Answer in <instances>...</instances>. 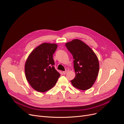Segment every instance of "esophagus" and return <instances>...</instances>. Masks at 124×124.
<instances>
[{
  "label": "esophagus",
  "instance_id": "esophagus-1",
  "mask_svg": "<svg viewBox=\"0 0 124 124\" xmlns=\"http://www.w3.org/2000/svg\"><path fill=\"white\" fill-rule=\"evenodd\" d=\"M69 69L68 68H67V69H66V71L63 72V74H66L68 72H69Z\"/></svg>",
  "mask_w": 124,
  "mask_h": 124
}]
</instances>
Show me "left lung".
Masks as SVG:
<instances>
[{"label":"left lung","instance_id":"1","mask_svg":"<svg viewBox=\"0 0 124 124\" xmlns=\"http://www.w3.org/2000/svg\"><path fill=\"white\" fill-rule=\"evenodd\" d=\"M73 56L75 77L71 81L74 87L85 91L96 81L99 71V62L95 53L87 44L79 39L66 43Z\"/></svg>","mask_w":124,"mask_h":124}]
</instances>
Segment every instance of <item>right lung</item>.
I'll return each instance as SVG.
<instances>
[{"instance_id": "add662e5", "label": "right lung", "mask_w": 124, "mask_h": 124, "mask_svg": "<svg viewBox=\"0 0 124 124\" xmlns=\"http://www.w3.org/2000/svg\"><path fill=\"white\" fill-rule=\"evenodd\" d=\"M56 44L43 43L28 55L25 63V74L29 85L38 92L44 93L55 85L61 74L54 68L53 54Z\"/></svg>"}]
</instances>
